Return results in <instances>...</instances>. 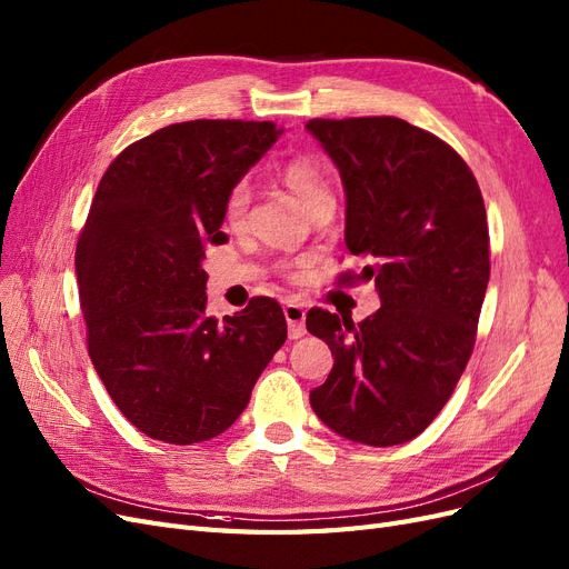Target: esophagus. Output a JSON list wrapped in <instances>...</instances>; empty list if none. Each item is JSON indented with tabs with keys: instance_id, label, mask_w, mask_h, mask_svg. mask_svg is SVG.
Listing matches in <instances>:
<instances>
[{
	"instance_id": "34e87169",
	"label": "esophagus",
	"mask_w": 569,
	"mask_h": 569,
	"mask_svg": "<svg viewBox=\"0 0 569 569\" xmlns=\"http://www.w3.org/2000/svg\"><path fill=\"white\" fill-rule=\"evenodd\" d=\"M284 318L289 327V339H301L306 335V311L299 303H287L284 306Z\"/></svg>"
}]
</instances>
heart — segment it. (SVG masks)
Instances as JSON below:
<instances>
[{
	"label": "heart",
	"mask_w": 569,
	"mask_h": 569,
	"mask_svg": "<svg viewBox=\"0 0 569 569\" xmlns=\"http://www.w3.org/2000/svg\"><path fill=\"white\" fill-rule=\"evenodd\" d=\"M280 180L284 187L295 194L308 211H313L316 206L325 199H332L330 184H327L325 170L313 157H295L289 159L280 168ZM249 206V187L247 182H237L228 192L226 199V216L228 220H239L244 216Z\"/></svg>",
	"instance_id": "obj_1"
}]
</instances>
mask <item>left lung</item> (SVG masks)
<instances>
[{
    "label": "left lung",
    "mask_w": 569,
    "mask_h": 569,
    "mask_svg": "<svg viewBox=\"0 0 569 569\" xmlns=\"http://www.w3.org/2000/svg\"><path fill=\"white\" fill-rule=\"evenodd\" d=\"M311 132L347 194L343 239L382 308L363 322L308 313L335 356L311 391L316 416L343 439L396 446L429 427L468 366L489 284L479 184L432 132L393 116L316 118Z\"/></svg>",
    "instance_id": "1"
}]
</instances>
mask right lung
<instances>
[{
    "label": "right lung",
    "instance_id": "1",
    "mask_svg": "<svg viewBox=\"0 0 569 569\" xmlns=\"http://www.w3.org/2000/svg\"><path fill=\"white\" fill-rule=\"evenodd\" d=\"M282 134L270 120H187L113 159L78 239L88 351L118 410L151 439L209 441L242 416L284 339L280 303L206 316V247L232 184Z\"/></svg>",
    "mask_w": 569,
    "mask_h": 569
}]
</instances>
